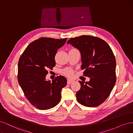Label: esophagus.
<instances>
[{
  "mask_svg": "<svg viewBox=\"0 0 133 133\" xmlns=\"http://www.w3.org/2000/svg\"><path fill=\"white\" fill-rule=\"evenodd\" d=\"M73 80L70 79H68L67 82V84H71L72 83H73Z\"/></svg>",
  "mask_w": 133,
  "mask_h": 133,
  "instance_id": "1",
  "label": "esophagus"
}]
</instances>
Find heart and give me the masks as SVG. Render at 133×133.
I'll return each instance as SVG.
<instances>
[{"mask_svg": "<svg viewBox=\"0 0 133 133\" xmlns=\"http://www.w3.org/2000/svg\"><path fill=\"white\" fill-rule=\"evenodd\" d=\"M63 73L65 76L71 77L72 76H73V71L72 69H71V68H67V69L63 71Z\"/></svg>", "mask_w": 133, "mask_h": 133, "instance_id": "b5f03b06", "label": "heart"}]
</instances>
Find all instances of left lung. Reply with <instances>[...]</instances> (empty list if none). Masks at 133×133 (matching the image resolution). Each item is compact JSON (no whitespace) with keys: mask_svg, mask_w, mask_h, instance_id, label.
Wrapping results in <instances>:
<instances>
[{"mask_svg":"<svg viewBox=\"0 0 133 133\" xmlns=\"http://www.w3.org/2000/svg\"><path fill=\"white\" fill-rule=\"evenodd\" d=\"M67 43L80 51L83 74L90 78L89 82L79 81L77 101L87 107L99 106L109 96L116 82V62L112 49L105 41L91 36L72 38Z\"/></svg>","mask_w":133,"mask_h":133,"instance_id":"left-lung-1","label":"left lung"}]
</instances>
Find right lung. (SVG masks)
Returning <instances> with one entry per match:
<instances>
[{
    "mask_svg": "<svg viewBox=\"0 0 133 133\" xmlns=\"http://www.w3.org/2000/svg\"><path fill=\"white\" fill-rule=\"evenodd\" d=\"M67 38L42 37L29 44L19 57L17 79L27 99L37 109H50L61 100V91L67 85L62 76L46 81L48 70L55 66V56L58 49L65 44Z\"/></svg>",
    "mask_w": 133,
    "mask_h": 133,
    "instance_id": "add662e5",
    "label": "right lung"
}]
</instances>
